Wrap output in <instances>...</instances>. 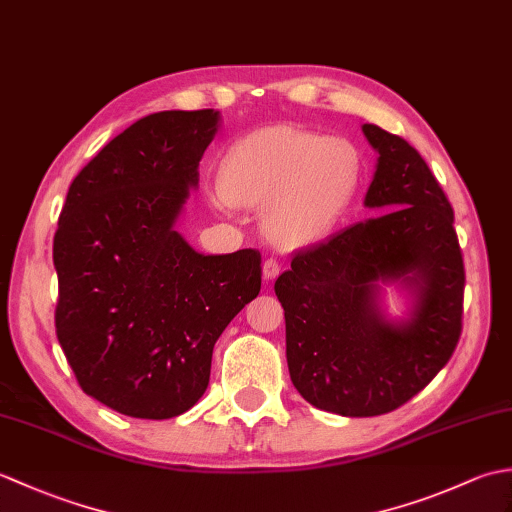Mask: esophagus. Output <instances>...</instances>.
Listing matches in <instances>:
<instances>
[{
    "label": "esophagus",
    "mask_w": 512,
    "mask_h": 512,
    "mask_svg": "<svg viewBox=\"0 0 512 512\" xmlns=\"http://www.w3.org/2000/svg\"><path fill=\"white\" fill-rule=\"evenodd\" d=\"M262 273H264V279L266 281H273L279 277L281 273V264L277 262V259H266L264 266H262Z\"/></svg>",
    "instance_id": "34e87169"
}]
</instances>
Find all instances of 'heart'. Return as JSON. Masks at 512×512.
I'll use <instances>...</instances> for the list:
<instances>
[{
	"label": "heart",
	"instance_id": "heart-1",
	"mask_svg": "<svg viewBox=\"0 0 512 512\" xmlns=\"http://www.w3.org/2000/svg\"><path fill=\"white\" fill-rule=\"evenodd\" d=\"M363 160L350 140L299 125H268L226 149L217 169L220 200L262 206V233L279 248L321 242L356 198Z\"/></svg>",
	"mask_w": 512,
	"mask_h": 512
}]
</instances>
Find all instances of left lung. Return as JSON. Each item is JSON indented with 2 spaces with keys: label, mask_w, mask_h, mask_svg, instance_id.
<instances>
[{
  "label": "left lung",
  "mask_w": 512,
  "mask_h": 512,
  "mask_svg": "<svg viewBox=\"0 0 512 512\" xmlns=\"http://www.w3.org/2000/svg\"><path fill=\"white\" fill-rule=\"evenodd\" d=\"M378 151L365 206L385 211L292 257L275 281L292 385L350 418L389 413L449 363L462 332L464 262L453 209L405 138L363 125ZM412 295L407 320L379 310V284Z\"/></svg>",
  "instance_id": "8db88e82"
}]
</instances>
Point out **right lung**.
Wrapping results in <instances>:
<instances>
[{"label":"right lung","mask_w":512,"mask_h":512,"mask_svg":"<svg viewBox=\"0 0 512 512\" xmlns=\"http://www.w3.org/2000/svg\"><path fill=\"white\" fill-rule=\"evenodd\" d=\"M220 112H158L70 184L54 233L57 339L85 394L132 418L189 411L215 341L262 288V255H202L176 231Z\"/></svg>","instance_id":"obj_1"}]
</instances>
